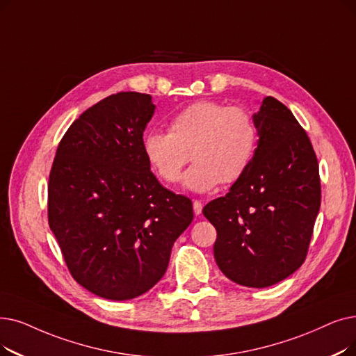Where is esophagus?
Here are the masks:
<instances>
[{"instance_id":"34e87169","label":"esophagus","mask_w":356,"mask_h":356,"mask_svg":"<svg viewBox=\"0 0 356 356\" xmlns=\"http://www.w3.org/2000/svg\"><path fill=\"white\" fill-rule=\"evenodd\" d=\"M193 212L195 215L202 213V204H200V200H193Z\"/></svg>"}]
</instances>
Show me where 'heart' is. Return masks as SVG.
Wrapping results in <instances>:
<instances>
[{
  "mask_svg": "<svg viewBox=\"0 0 356 356\" xmlns=\"http://www.w3.org/2000/svg\"><path fill=\"white\" fill-rule=\"evenodd\" d=\"M257 147V127L244 107L200 100L181 109L170 120L168 132H148L143 149L151 168L163 181H179L192 157L195 164L184 175V186L211 192L218 184L237 181L252 164Z\"/></svg>",
  "mask_w": 356,
  "mask_h": 356,
  "instance_id": "1",
  "label": "heart"
}]
</instances>
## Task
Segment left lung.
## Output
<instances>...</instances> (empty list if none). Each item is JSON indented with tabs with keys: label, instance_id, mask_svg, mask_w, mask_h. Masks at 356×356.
Listing matches in <instances>:
<instances>
[{
	"label": "left lung",
	"instance_id": "obj_1",
	"mask_svg": "<svg viewBox=\"0 0 356 356\" xmlns=\"http://www.w3.org/2000/svg\"><path fill=\"white\" fill-rule=\"evenodd\" d=\"M253 119L259 140L252 164L202 212L216 229L221 272L238 285L266 288L304 264L321 189L310 138L288 107L265 97Z\"/></svg>",
	"mask_w": 356,
	"mask_h": 356
}]
</instances>
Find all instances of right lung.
<instances>
[{
  "label": "right lung",
  "instance_id": "right-lung-1",
  "mask_svg": "<svg viewBox=\"0 0 356 356\" xmlns=\"http://www.w3.org/2000/svg\"><path fill=\"white\" fill-rule=\"evenodd\" d=\"M156 106L122 91L91 106L60 140L48 220L74 280L96 296L140 297L167 270L193 220L192 200L161 186L143 149Z\"/></svg>",
  "mask_w": 356,
  "mask_h": 356
}]
</instances>
